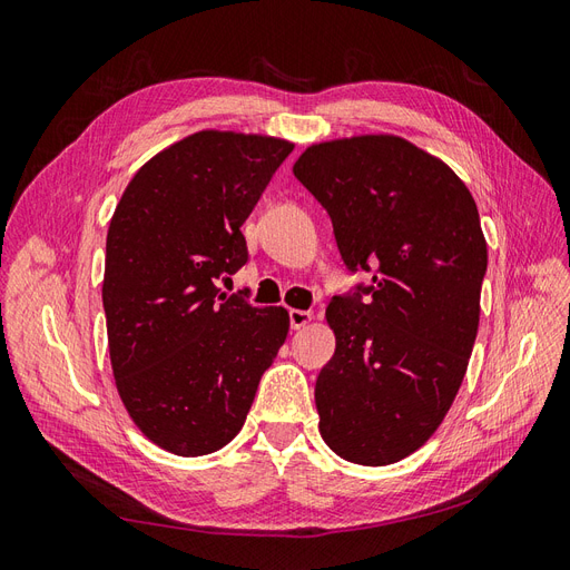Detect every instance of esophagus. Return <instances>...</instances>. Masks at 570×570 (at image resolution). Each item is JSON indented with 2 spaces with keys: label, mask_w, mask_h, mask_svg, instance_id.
Masks as SVG:
<instances>
[{
  "label": "esophagus",
  "mask_w": 570,
  "mask_h": 570,
  "mask_svg": "<svg viewBox=\"0 0 570 570\" xmlns=\"http://www.w3.org/2000/svg\"><path fill=\"white\" fill-rule=\"evenodd\" d=\"M312 321H314L312 312H302V308H292V312H289L292 331H302V327H306Z\"/></svg>",
  "instance_id": "esophagus-1"
}]
</instances>
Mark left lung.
<instances>
[{
  "label": "left lung",
  "instance_id": "8db88e82",
  "mask_svg": "<svg viewBox=\"0 0 570 570\" xmlns=\"http://www.w3.org/2000/svg\"><path fill=\"white\" fill-rule=\"evenodd\" d=\"M292 174L331 216L344 264L373 273L325 308L335 354L316 381L321 438L344 461H402L469 368L488 271L475 199L442 159L385 132L306 147Z\"/></svg>",
  "mask_w": 570,
  "mask_h": 570
}]
</instances>
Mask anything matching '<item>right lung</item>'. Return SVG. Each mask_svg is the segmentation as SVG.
<instances>
[{
  "label": "right lung",
  "instance_id": "right-lung-1",
  "mask_svg": "<svg viewBox=\"0 0 570 570\" xmlns=\"http://www.w3.org/2000/svg\"><path fill=\"white\" fill-rule=\"evenodd\" d=\"M292 149L199 130L154 154L116 204L101 283L114 381L140 433L176 456L243 430L287 337V308L220 295L216 278L247 262L239 228Z\"/></svg>",
  "mask_w": 570,
  "mask_h": 570
}]
</instances>
